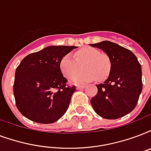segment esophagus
Instances as JSON below:
<instances>
[{"label":"esophagus","instance_id":"obj_1","mask_svg":"<svg viewBox=\"0 0 151 151\" xmlns=\"http://www.w3.org/2000/svg\"><path fill=\"white\" fill-rule=\"evenodd\" d=\"M86 88V86H77V89H78V90H79V89H83V88Z\"/></svg>","mask_w":151,"mask_h":151}]
</instances>
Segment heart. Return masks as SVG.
I'll return each mask as SVG.
<instances>
[{
    "label": "heart",
    "mask_w": 151,
    "mask_h": 151,
    "mask_svg": "<svg viewBox=\"0 0 151 151\" xmlns=\"http://www.w3.org/2000/svg\"><path fill=\"white\" fill-rule=\"evenodd\" d=\"M83 65L81 72L76 74ZM60 69L65 77L70 78V83L81 85L93 81H103L109 76L111 70V62L108 55L101 54L93 47H85L78 50L73 58L70 55H66L60 61Z\"/></svg>",
    "instance_id": "1"
}]
</instances>
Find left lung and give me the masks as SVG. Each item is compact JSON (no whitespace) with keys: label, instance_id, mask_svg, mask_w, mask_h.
I'll list each match as a JSON object with an SVG mask.
<instances>
[{"label":"left lung","instance_id":"left-lung-1","mask_svg":"<svg viewBox=\"0 0 151 151\" xmlns=\"http://www.w3.org/2000/svg\"><path fill=\"white\" fill-rule=\"evenodd\" d=\"M89 45L103 50L111 62L109 77L104 83L96 85L97 93L91 99L94 111L108 119L126 116L135 108L142 92L141 65L131 50L115 42Z\"/></svg>","mask_w":151,"mask_h":151}]
</instances>
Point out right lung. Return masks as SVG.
Here are the masks:
<instances>
[{
  "label": "right lung",
  "instance_id": "add662e5",
  "mask_svg": "<svg viewBox=\"0 0 151 151\" xmlns=\"http://www.w3.org/2000/svg\"><path fill=\"white\" fill-rule=\"evenodd\" d=\"M75 48L49 46L21 61L16 70L13 93L24 116L39 124H52L65 113L75 86H65L60 61Z\"/></svg>",
  "mask_w": 151,
  "mask_h": 151
}]
</instances>
